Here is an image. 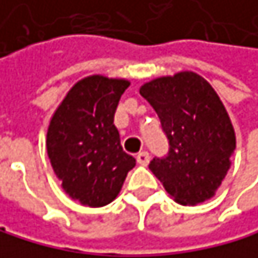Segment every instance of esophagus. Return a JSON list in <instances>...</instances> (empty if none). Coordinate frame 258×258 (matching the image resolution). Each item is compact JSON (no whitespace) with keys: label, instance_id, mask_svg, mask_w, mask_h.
Here are the masks:
<instances>
[{"label":"esophagus","instance_id":"34e87169","mask_svg":"<svg viewBox=\"0 0 258 258\" xmlns=\"http://www.w3.org/2000/svg\"><path fill=\"white\" fill-rule=\"evenodd\" d=\"M137 161H138V164H141V166H146V164L149 163V154H148L146 151L138 152V154H137Z\"/></svg>","mask_w":258,"mask_h":258}]
</instances>
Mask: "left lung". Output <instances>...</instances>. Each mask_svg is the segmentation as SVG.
I'll return each instance as SVG.
<instances>
[{"mask_svg": "<svg viewBox=\"0 0 258 258\" xmlns=\"http://www.w3.org/2000/svg\"><path fill=\"white\" fill-rule=\"evenodd\" d=\"M140 94L157 112L169 140L166 157L149 169L180 205H197L214 197L231 166L235 132L212 86L194 72L155 78Z\"/></svg>", "mask_w": 258, "mask_h": 258, "instance_id": "left-lung-1", "label": "left lung"}]
</instances>
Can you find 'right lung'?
Here are the masks:
<instances>
[{"label": "right lung", "mask_w": 258, "mask_h": 258, "mask_svg": "<svg viewBox=\"0 0 258 258\" xmlns=\"http://www.w3.org/2000/svg\"><path fill=\"white\" fill-rule=\"evenodd\" d=\"M129 81L92 75L80 80L55 110L47 155L62 189L84 206L109 205L120 194L135 158L120 143L113 115Z\"/></svg>", "instance_id": "1"}]
</instances>
